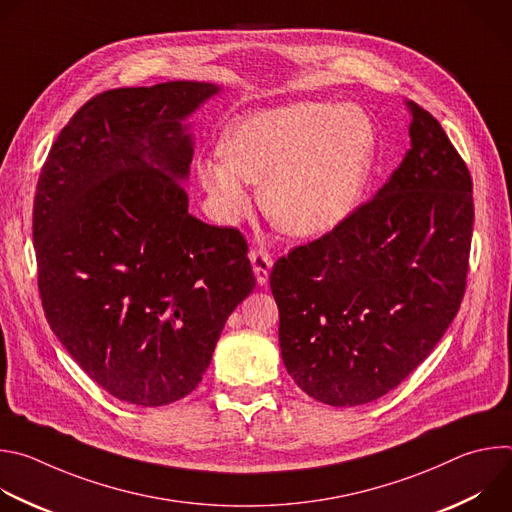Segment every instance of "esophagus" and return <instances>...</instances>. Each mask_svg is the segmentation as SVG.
<instances>
[{
    "mask_svg": "<svg viewBox=\"0 0 512 512\" xmlns=\"http://www.w3.org/2000/svg\"><path fill=\"white\" fill-rule=\"evenodd\" d=\"M249 259H251V267H253V273H255V281L257 285H265L267 279H269V271H271V255L263 249H253L249 253Z\"/></svg>",
    "mask_w": 512,
    "mask_h": 512,
    "instance_id": "1",
    "label": "esophagus"
}]
</instances>
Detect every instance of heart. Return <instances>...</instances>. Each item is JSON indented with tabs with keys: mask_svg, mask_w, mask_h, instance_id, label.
Returning <instances> with one entry per match:
<instances>
[{
	"mask_svg": "<svg viewBox=\"0 0 512 512\" xmlns=\"http://www.w3.org/2000/svg\"><path fill=\"white\" fill-rule=\"evenodd\" d=\"M377 135L356 107L294 101L255 111L233 123L221 154L194 164L214 214L235 223L249 210L251 184L261 206L294 237H318L354 212L375 166Z\"/></svg>",
	"mask_w": 512,
	"mask_h": 512,
	"instance_id": "obj_1",
	"label": "heart"
}]
</instances>
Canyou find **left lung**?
I'll list each match as a JSON object with an SVG mask.
<instances>
[{"mask_svg": "<svg viewBox=\"0 0 512 512\" xmlns=\"http://www.w3.org/2000/svg\"><path fill=\"white\" fill-rule=\"evenodd\" d=\"M405 105L411 148L391 180L334 231L277 259L269 275L285 369L332 407L393 391L464 298L472 178L437 119Z\"/></svg>", "mask_w": 512, "mask_h": 512, "instance_id": "obj_1", "label": "left lung"}]
</instances>
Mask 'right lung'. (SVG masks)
Wrapping results in <instances>:
<instances>
[{"mask_svg": "<svg viewBox=\"0 0 512 512\" xmlns=\"http://www.w3.org/2000/svg\"><path fill=\"white\" fill-rule=\"evenodd\" d=\"M221 93L170 81L93 97L56 137L34 198L46 320L113 397L160 407L192 393L255 277L237 229L188 212V121Z\"/></svg>", "mask_w": 512, "mask_h": 512, "instance_id": "obj_1", "label": "right lung"}]
</instances>
